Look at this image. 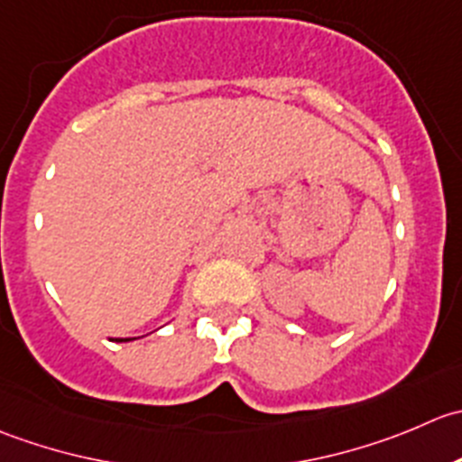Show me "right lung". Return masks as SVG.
<instances>
[{
	"label": "right lung",
	"instance_id": "right-lung-1",
	"mask_svg": "<svg viewBox=\"0 0 462 462\" xmlns=\"http://www.w3.org/2000/svg\"><path fill=\"white\" fill-rule=\"evenodd\" d=\"M114 341H130V339H114Z\"/></svg>",
	"mask_w": 462,
	"mask_h": 462
}]
</instances>
